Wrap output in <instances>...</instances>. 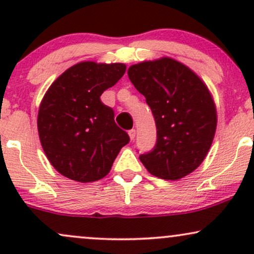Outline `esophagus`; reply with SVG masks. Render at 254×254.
I'll list each match as a JSON object with an SVG mask.
<instances>
[{
	"mask_svg": "<svg viewBox=\"0 0 254 254\" xmlns=\"http://www.w3.org/2000/svg\"><path fill=\"white\" fill-rule=\"evenodd\" d=\"M129 137H130V139L131 141H133V138H135L136 137V130L135 129H131V130H129Z\"/></svg>",
	"mask_w": 254,
	"mask_h": 254,
	"instance_id": "34e87169",
	"label": "esophagus"
}]
</instances>
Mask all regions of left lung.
Returning <instances> with one entry per match:
<instances>
[{"label":"left lung","mask_w":254,"mask_h":254,"mask_svg":"<svg viewBox=\"0 0 254 254\" xmlns=\"http://www.w3.org/2000/svg\"><path fill=\"white\" fill-rule=\"evenodd\" d=\"M127 75L145 97L156 124V144L139 156L142 164L166 180L192 173L210 149L217 125L216 106L206 84L170 57L133 64Z\"/></svg>","instance_id":"1"}]
</instances>
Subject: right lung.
Returning a JSON list of instances; mask_svg holds the SVG:
<instances>
[{"mask_svg":"<svg viewBox=\"0 0 254 254\" xmlns=\"http://www.w3.org/2000/svg\"><path fill=\"white\" fill-rule=\"evenodd\" d=\"M123 63L80 62L49 87L38 112L40 143L55 170L78 183L103 179L130 138L100 97L124 75Z\"/></svg>","mask_w":254,"mask_h":254,"instance_id":"1","label":"right lung"}]
</instances>
